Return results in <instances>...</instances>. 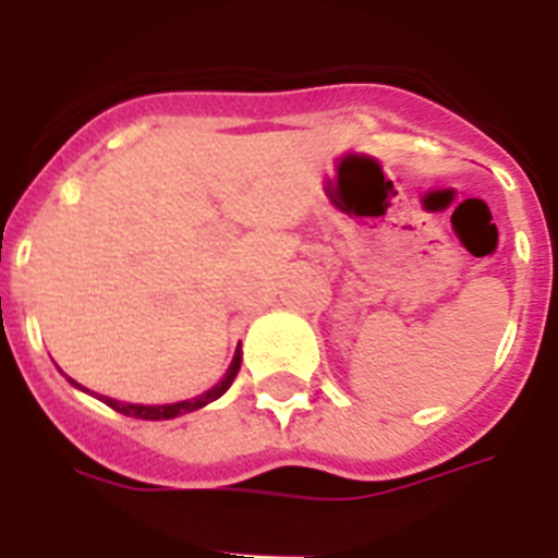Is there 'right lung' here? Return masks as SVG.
Returning <instances> with one entry per match:
<instances>
[{
	"label": "right lung",
	"mask_w": 558,
	"mask_h": 558,
	"mask_svg": "<svg viewBox=\"0 0 558 558\" xmlns=\"http://www.w3.org/2000/svg\"><path fill=\"white\" fill-rule=\"evenodd\" d=\"M240 360H243V352L236 349L229 372H226V377L220 379L218 386L209 388V391L201 393V397H195V399H186V402H175V405H125V402H117V399H111V397H100V399L106 402L108 408H113L117 413H125V416H133V418H150V422H156V418H175V416H181V413L198 411V408L209 405V402H215L218 397H223V393L229 391L231 383H234L236 372H240ZM72 383H75V379H72ZM75 386H77V383H75Z\"/></svg>",
	"instance_id": "add662e5"
}]
</instances>
